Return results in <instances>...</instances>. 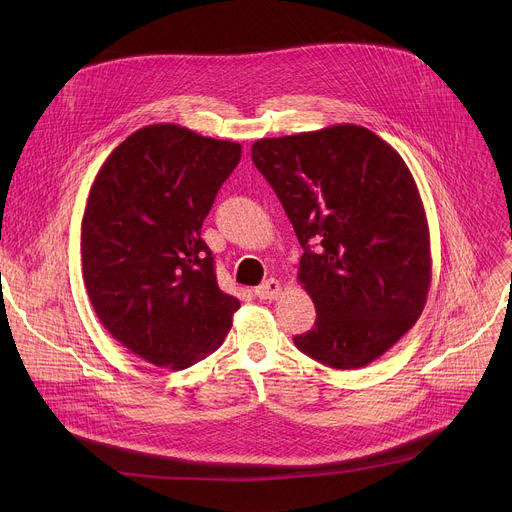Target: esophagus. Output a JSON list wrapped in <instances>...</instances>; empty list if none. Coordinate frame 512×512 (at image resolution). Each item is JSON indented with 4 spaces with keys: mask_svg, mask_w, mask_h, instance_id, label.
<instances>
[{
    "mask_svg": "<svg viewBox=\"0 0 512 512\" xmlns=\"http://www.w3.org/2000/svg\"><path fill=\"white\" fill-rule=\"evenodd\" d=\"M255 296L259 300H277L281 296V283L277 279H267L255 289Z\"/></svg>",
    "mask_w": 512,
    "mask_h": 512,
    "instance_id": "esophagus-1",
    "label": "esophagus"
}]
</instances>
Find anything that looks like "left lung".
<instances>
[{
    "mask_svg": "<svg viewBox=\"0 0 512 512\" xmlns=\"http://www.w3.org/2000/svg\"><path fill=\"white\" fill-rule=\"evenodd\" d=\"M257 170L304 249L298 279L316 306L296 346L332 369H360L421 316L429 229L403 158L360 125L257 139Z\"/></svg>",
    "mask_w": 512,
    "mask_h": 512,
    "instance_id": "obj_1",
    "label": "left lung"
}]
</instances>
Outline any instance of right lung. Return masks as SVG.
Returning a JSON list of instances; mask_svg holds the SVG:
<instances>
[{"instance_id": "obj_1", "label": "right lung", "mask_w": 512, "mask_h": 512, "mask_svg": "<svg viewBox=\"0 0 512 512\" xmlns=\"http://www.w3.org/2000/svg\"><path fill=\"white\" fill-rule=\"evenodd\" d=\"M241 143L174 123L141 127L101 166L85 208L83 279L107 332L156 367L223 344L239 300L216 283L200 229Z\"/></svg>"}]
</instances>
